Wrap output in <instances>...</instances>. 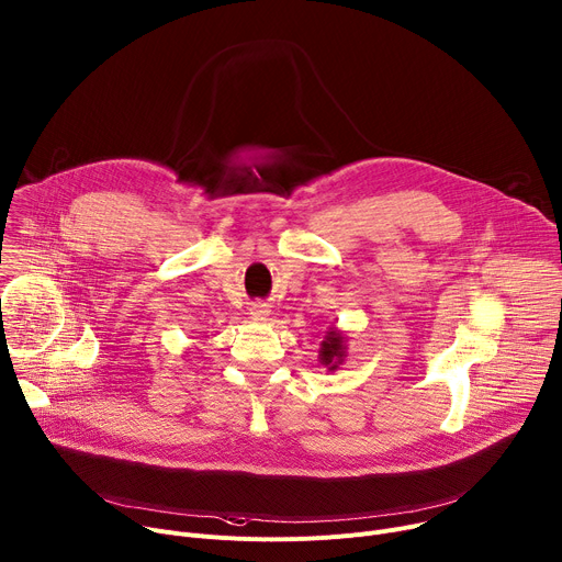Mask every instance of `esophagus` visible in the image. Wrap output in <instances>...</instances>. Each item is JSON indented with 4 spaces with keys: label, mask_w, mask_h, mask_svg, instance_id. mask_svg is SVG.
I'll list each match as a JSON object with an SVG mask.
<instances>
[{
    "label": "esophagus",
    "mask_w": 562,
    "mask_h": 562,
    "mask_svg": "<svg viewBox=\"0 0 562 562\" xmlns=\"http://www.w3.org/2000/svg\"><path fill=\"white\" fill-rule=\"evenodd\" d=\"M269 314H271V310H269L267 305H261V303H257V305L250 307V316H252L255 321H267Z\"/></svg>",
    "instance_id": "1"
}]
</instances>
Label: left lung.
<instances>
[{
	"instance_id": "left-lung-1",
	"label": "left lung",
	"mask_w": 562,
	"mask_h": 562,
	"mask_svg": "<svg viewBox=\"0 0 562 562\" xmlns=\"http://www.w3.org/2000/svg\"><path fill=\"white\" fill-rule=\"evenodd\" d=\"M348 357V346H346V334L339 327H329L325 331V339L321 341L318 350V361L327 372L339 368Z\"/></svg>"
}]
</instances>
